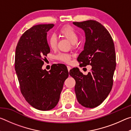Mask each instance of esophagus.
<instances>
[{
  "instance_id": "obj_1",
  "label": "esophagus",
  "mask_w": 131,
  "mask_h": 131,
  "mask_svg": "<svg viewBox=\"0 0 131 131\" xmlns=\"http://www.w3.org/2000/svg\"><path fill=\"white\" fill-rule=\"evenodd\" d=\"M67 68H68V71H69V72L70 70L71 69V68L69 66H67Z\"/></svg>"
}]
</instances>
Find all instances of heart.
<instances>
[{"instance_id":"b5f03b06","label":"heart","mask_w":131,"mask_h":131,"mask_svg":"<svg viewBox=\"0 0 131 131\" xmlns=\"http://www.w3.org/2000/svg\"><path fill=\"white\" fill-rule=\"evenodd\" d=\"M59 33L62 36L68 39L72 43L73 46H74L78 40V34H77L76 29L72 26H64L61 29L59 30ZM48 44L51 49H55L57 47V38L55 35H52L50 36L48 39ZM71 58H72V55L67 54V53H60L57 56V58L58 60L67 63L70 62Z\"/></svg>"}]
</instances>
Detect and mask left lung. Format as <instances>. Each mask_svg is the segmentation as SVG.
I'll use <instances>...</instances> for the list:
<instances>
[{
    "label": "left lung",
    "mask_w": 131,
    "mask_h": 131,
    "mask_svg": "<svg viewBox=\"0 0 131 131\" xmlns=\"http://www.w3.org/2000/svg\"><path fill=\"white\" fill-rule=\"evenodd\" d=\"M85 34L84 50L77 58L80 66L91 65V72L84 75L77 68L69 74L76 81L74 91L80 104L94 108L100 105L109 94L113 84L116 56L113 40L108 30L99 22H74Z\"/></svg>",
    "instance_id": "1"
}]
</instances>
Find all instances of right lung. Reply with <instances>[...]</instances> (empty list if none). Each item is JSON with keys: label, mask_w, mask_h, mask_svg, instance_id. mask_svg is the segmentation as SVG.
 I'll use <instances>...</instances> for the list:
<instances>
[{"label": "right lung", "mask_w": 131, "mask_h": 131, "mask_svg": "<svg viewBox=\"0 0 131 131\" xmlns=\"http://www.w3.org/2000/svg\"><path fill=\"white\" fill-rule=\"evenodd\" d=\"M54 24L34 26L25 31L15 49V70L21 94L29 104L40 110L57 106L64 81L69 76L66 66L55 65L49 72L42 69L50 49L47 32Z\"/></svg>", "instance_id": "add662e5"}]
</instances>
